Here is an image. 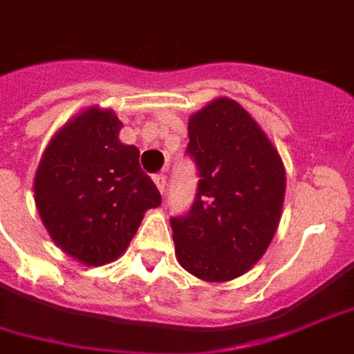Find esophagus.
<instances>
[{"label":"esophagus","mask_w":354,"mask_h":354,"mask_svg":"<svg viewBox=\"0 0 354 354\" xmlns=\"http://www.w3.org/2000/svg\"><path fill=\"white\" fill-rule=\"evenodd\" d=\"M153 182H156L159 193H163L165 185H167V176H165V174H156V176H153Z\"/></svg>","instance_id":"esophagus-1"}]
</instances>
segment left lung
Returning <instances> with one entry per match:
<instances>
[{"label":"left lung","mask_w":354,"mask_h":354,"mask_svg":"<svg viewBox=\"0 0 354 354\" xmlns=\"http://www.w3.org/2000/svg\"><path fill=\"white\" fill-rule=\"evenodd\" d=\"M187 133L201 180L187 216L170 219L176 259L198 279L230 281L261 261L276 234L283 161L250 112L229 97L193 112Z\"/></svg>","instance_id":"obj_1"}]
</instances>
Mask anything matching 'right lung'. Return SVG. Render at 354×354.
Segmentation results:
<instances>
[{"instance_id": "right-lung-1", "label": "right lung", "mask_w": 354, "mask_h": 354, "mask_svg": "<svg viewBox=\"0 0 354 354\" xmlns=\"http://www.w3.org/2000/svg\"><path fill=\"white\" fill-rule=\"evenodd\" d=\"M114 111L88 106L62 125L33 178L35 206L52 242L86 266L116 261L161 195L118 135Z\"/></svg>"}]
</instances>
